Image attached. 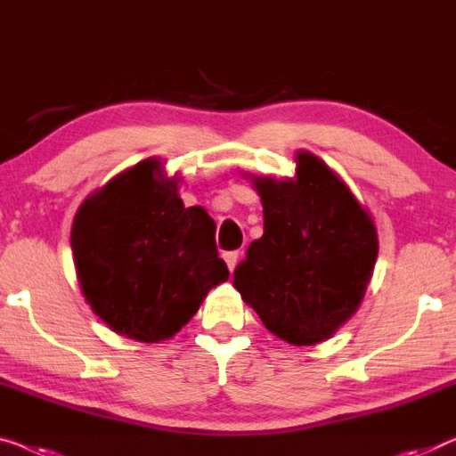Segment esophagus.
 I'll use <instances>...</instances> for the list:
<instances>
[{"instance_id": "34e87169", "label": "esophagus", "mask_w": 456, "mask_h": 456, "mask_svg": "<svg viewBox=\"0 0 456 456\" xmlns=\"http://www.w3.org/2000/svg\"><path fill=\"white\" fill-rule=\"evenodd\" d=\"M223 257H225L229 270L233 272L235 266H237V262H240V251H225V254H223Z\"/></svg>"}]
</instances>
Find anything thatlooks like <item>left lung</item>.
Segmentation results:
<instances>
[{
  "mask_svg": "<svg viewBox=\"0 0 456 456\" xmlns=\"http://www.w3.org/2000/svg\"><path fill=\"white\" fill-rule=\"evenodd\" d=\"M264 235L251 241L233 287L272 334L311 346L360 307L379 240L370 215L325 163L297 153V178H254Z\"/></svg>",
  "mask_w": 456,
  "mask_h": 456,
  "instance_id": "1",
  "label": "left lung"
}]
</instances>
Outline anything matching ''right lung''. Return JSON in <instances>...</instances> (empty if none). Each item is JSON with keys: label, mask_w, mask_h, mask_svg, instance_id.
Returning <instances> with one entry per match:
<instances>
[{"label": "right lung", "mask_w": 456, "mask_h": 456, "mask_svg": "<svg viewBox=\"0 0 456 456\" xmlns=\"http://www.w3.org/2000/svg\"><path fill=\"white\" fill-rule=\"evenodd\" d=\"M215 229L205 208L184 207L159 159L141 161L77 210L71 249L81 293L120 336L172 338L229 278Z\"/></svg>", "instance_id": "right-lung-1"}]
</instances>
